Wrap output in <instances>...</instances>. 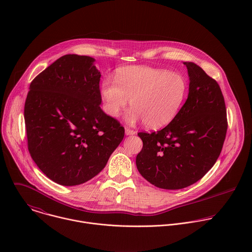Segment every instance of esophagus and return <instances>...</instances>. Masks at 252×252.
I'll return each instance as SVG.
<instances>
[{
	"label": "esophagus",
	"mask_w": 252,
	"mask_h": 252,
	"mask_svg": "<svg viewBox=\"0 0 252 252\" xmlns=\"http://www.w3.org/2000/svg\"><path fill=\"white\" fill-rule=\"evenodd\" d=\"M136 131L131 129V128H128V127H126V135H132V134H135Z\"/></svg>",
	"instance_id": "obj_1"
}]
</instances>
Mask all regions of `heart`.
Here are the masks:
<instances>
[{"instance_id":"obj_1","label":"heart","mask_w":252,"mask_h":252,"mask_svg":"<svg viewBox=\"0 0 252 252\" xmlns=\"http://www.w3.org/2000/svg\"><path fill=\"white\" fill-rule=\"evenodd\" d=\"M189 93L187 79L179 73L146 65L121 68L115 81L107 78L100 86L104 112L118 118L129 100L132 109L127 122H145L152 128H159L174 120Z\"/></svg>"}]
</instances>
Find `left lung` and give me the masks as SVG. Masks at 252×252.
<instances>
[{
    "mask_svg": "<svg viewBox=\"0 0 252 252\" xmlns=\"http://www.w3.org/2000/svg\"><path fill=\"white\" fill-rule=\"evenodd\" d=\"M185 64L189 92L181 111L162 129L137 133L142 149L136 167L148 182L163 189H182L202 178L218 160L227 130L220 85L197 64Z\"/></svg>",
    "mask_w": 252,
    "mask_h": 252,
    "instance_id": "8db88e82",
    "label": "left lung"
}]
</instances>
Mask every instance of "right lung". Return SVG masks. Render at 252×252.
Returning a JSON list of instances; mask_svg holds the SVG:
<instances>
[{"label": "right lung", "mask_w": 252, "mask_h": 252, "mask_svg": "<svg viewBox=\"0 0 252 252\" xmlns=\"http://www.w3.org/2000/svg\"><path fill=\"white\" fill-rule=\"evenodd\" d=\"M88 56L65 55L35 77L24 118L29 153L53 182L82 185L105 166L125 136L100 109V73Z\"/></svg>", "instance_id": "obj_1"}]
</instances>
